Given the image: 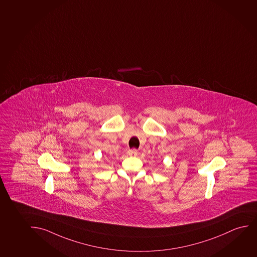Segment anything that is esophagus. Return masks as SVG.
Segmentation results:
<instances>
[{"mask_svg": "<svg viewBox=\"0 0 257 257\" xmlns=\"http://www.w3.org/2000/svg\"><path fill=\"white\" fill-rule=\"evenodd\" d=\"M138 151L137 150H130L127 152V155L131 156V157H137L138 156Z\"/></svg>", "mask_w": 257, "mask_h": 257, "instance_id": "obj_1", "label": "esophagus"}]
</instances>
